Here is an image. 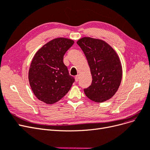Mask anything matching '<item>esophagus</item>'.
Segmentation results:
<instances>
[{
    "label": "esophagus",
    "mask_w": 150,
    "mask_h": 150,
    "mask_svg": "<svg viewBox=\"0 0 150 150\" xmlns=\"http://www.w3.org/2000/svg\"><path fill=\"white\" fill-rule=\"evenodd\" d=\"M79 75H77V76L75 77V81H76V82H78V80H79Z\"/></svg>",
    "instance_id": "esophagus-1"
}]
</instances>
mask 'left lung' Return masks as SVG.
<instances>
[{
  "label": "left lung",
  "instance_id": "obj_1",
  "mask_svg": "<svg viewBox=\"0 0 150 150\" xmlns=\"http://www.w3.org/2000/svg\"><path fill=\"white\" fill-rule=\"evenodd\" d=\"M77 44L87 59L92 76V83L84 91L91 100L106 101L114 96L122 79L120 58L110 45L100 39L85 37Z\"/></svg>",
  "mask_w": 150,
  "mask_h": 150
}]
</instances>
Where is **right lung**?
I'll return each instance as SVG.
<instances>
[{
  "instance_id": "add662e5",
  "label": "right lung",
  "mask_w": 150,
  "mask_h": 150,
  "mask_svg": "<svg viewBox=\"0 0 150 150\" xmlns=\"http://www.w3.org/2000/svg\"><path fill=\"white\" fill-rule=\"evenodd\" d=\"M73 44L71 39L56 38L35 53L29 68V81L34 94L40 101L54 104L71 89L74 78L69 75L63 57Z\"/></svg>"
}]
</instances>
